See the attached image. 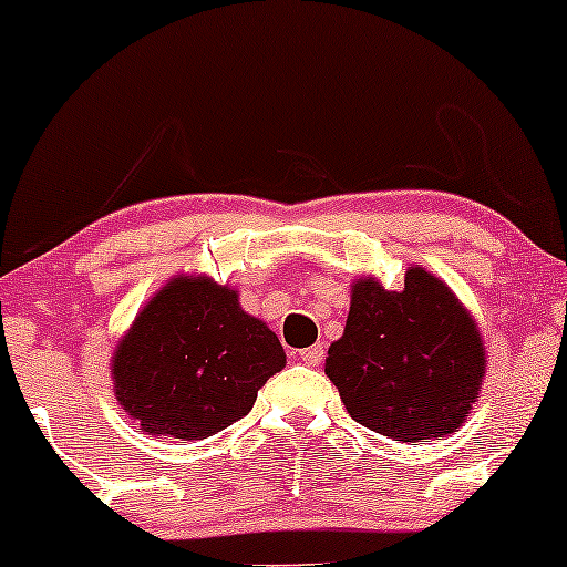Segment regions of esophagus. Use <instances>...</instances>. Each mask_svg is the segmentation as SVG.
I'll return each instance as SVG.
<instances>
[{"label":"esophagus","mask_w":567,"mask_h":567,"mask_svg":"<svg viewBox=\"0 0 567 567\" xmlns=\"http://www.w3.org/2000/svg\"><path fill=\"white\" fill-rule=\"evenodd\" d=\"M298 354H301V360L307 365H320L322 358H326V350H322V344H312V347H307V350H301Z\"/></svg>","instance_id":"esophagus-1"}]
</instances>
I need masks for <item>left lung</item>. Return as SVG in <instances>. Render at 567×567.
I'll return each instance as SVG.
<instances>
[{
  "label": "left lung",
  "mask_w": 567,
  "mask_h": 567,
  "mask_svg": "<svg viewBox=\"0 0 567 567\" xmlns=\"http://www.w3.org/2000/svg\"><path fill=\"white\" fill-rule=\"evenodd\" d=\"M326 374L354 422L395 441L441 439L478 398L484 350L468 312L441 279L409 269L403 290L360 279Z\"/></svg>",
  "instance_id": "8db88e82"
}]
</instances>
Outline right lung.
Returning <instances> with one entry per match:
<instances>
[{
	"instance_id": "1",
	"label": "right lung",
	"mask_w": 567,
	"mask_h": 567,
	"mask_svg": "<svg viewBox=\"0 0 567 567\" xmlns=\"http://www.w3.org/2000/svg\"><path fill=\"white\" fill-rule=\"evenodd\" d=\"M285 352L234 290L177 277L142 309L112 360L115 395L142 431L193 441L252 409Z\"/></svg>"
}]
</instances>
